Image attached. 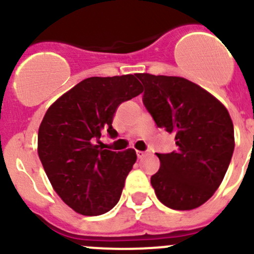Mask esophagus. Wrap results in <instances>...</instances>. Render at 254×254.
<instances>
[{
    "label": "esophagus",
    "instance_id": "34e87169",
    "mask_svg": "<svg viewBox=\"0 0 254 254\" xmlns=\"http://www.w3.org/2000/svg\"><path fill=\"white\" fill-rule=\"evenodd\" d=\"M148 153H150V151H136V155L139 158H142L143 156L148 155Z\"/></svg>",
    "mask_w": 254,
    "mask_h": 254
}]
</instances>
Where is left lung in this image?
<instances>
[{
    "label": "left lung",
    "mask_w": 254,
    "mask_h": 254,
    "mask_svg": "<svg viewBox=\"0 0 254 254\" xmlns=\"http://www.w3.org/2000/svg\"><path fill=\"white\" fill-rule=\"evenodd\" d=\"M142 102L156 125L175 135L177 150L156 153L160 170L151 177L163 205L191 210L203 205L224 179L235 150L234 124L214 96L186 78L137 73Z\"/></svg>",
    "instance_id": "obj_1"
}]
</instances>
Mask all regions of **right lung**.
<instances>
[{"instance_id":"add662e5","label":"right lung","mask_w":254,"mask_h":254,"mask_svg":"<svg viewBox=\"0 0 254 254\" xmlns=\"http://www.w3.org/2000/svg\"><path fill=\"white\" fill-rule=\"evenodd\" d=\"M135 76L83 79L43 118L38 155L53 188L78 214L96 216L112 210L136 162L135 150H104L99 141L103 131L118 136L112 127L118 107L143 91Z\"/></svg>"}]
</instances>
